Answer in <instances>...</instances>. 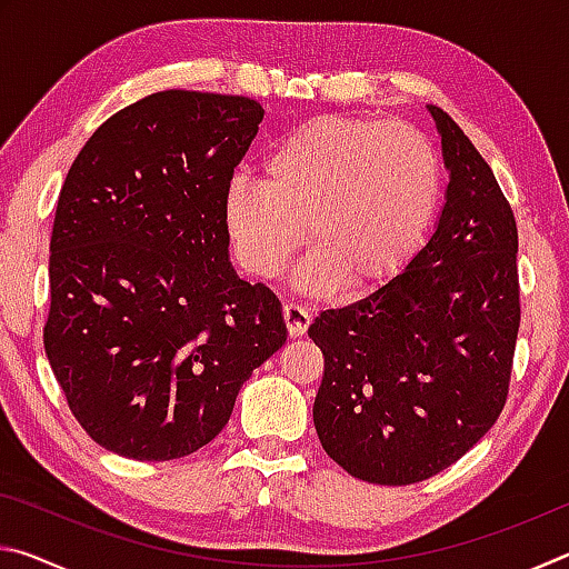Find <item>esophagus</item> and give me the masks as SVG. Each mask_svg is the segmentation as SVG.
Segmentation results:
<instances>
[{
	"mask_svg": "<svg viewBox=\"0 0 569 569\" xmlns=\"http://www.w3.org/2000/svg\"><path fill=\"white\" fill-rule=\"evenodd\" d=\"M283 321H286V329L291 336H303L308 323H311V313L306 311L303 306L298 303H286L283 306Z\"/></svg>",
	"mask_w": 569,
	"mask_h": 569,
	"instance_id": "34e87169",
	"label": "esophagus"
}]
</instances>
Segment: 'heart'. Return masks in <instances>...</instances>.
Instances as JSON below:
<instances>
[{
  "label": "heart",
  "instance_id": "b5f03b06",
  "mask_svg": "<svg viewBox=\"0 0 569 569\" xmlns=\"http://www.w3.org/2000/svg\"><path fill=\"white\" fill-rule=\"evenodd\" d=\"M439 198V158L427 134L403 122L319 118L276 142L263 182H230L223 223L250 276H276L306 238L311 256L298 283L361 296L407 263Z\"/></svg>",
  "mask_w": 569,
  "mask_h": 569
}]
</instances>
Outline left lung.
Returning <instances> with one entry per match:
<instances>
[{
    "label": "left lung",
    "mask_w": 569,
    "mask_h": 569,
    "mask_svg": "<svg viewBox=\"0 0 569 569\" xmlns=\"http://www.w3.org/2000/svg\"><path fill=\"white\" fill-rule=\"evenodd\" d=\"M429 112L449 170L435 236L387 286L308 326L323 353L321 447L387 487L439 475L492 429L519 331L512 208L459 124Z\"/></svg>",
    "instance_id": "8db88e82"
}]
</instances>
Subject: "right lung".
<instances>
[{
    "label": "right lung",
    "mask_w": 569,
    "mask_h": 569,
    "mask_svg": "<svg viewBox=\"0 0 569 569\" xmlns=\"http://www.w3.org/2000/svg\"><path fill=\"white\" fill-rule=\"evenodd\" d=\"M263 108L166 90L84 142L57 200L44 351L74 419L114 455L188 457L286 343L278 298L238 278L223 198Z\"/></svg>",
    "instance_id": "right-lung-1"
}]
</instances>
